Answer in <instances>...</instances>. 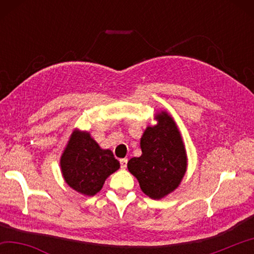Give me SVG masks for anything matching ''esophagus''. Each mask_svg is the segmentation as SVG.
<instances>
[{
  "label": "esophagus",
  "instance_id": "obj_1",
  "mask_svg": "<svg viewBox=\"0 0 254 254\" xmlns=\"http://www.w3.org/2000/svg\"><path fill=\"white\" fill-rule=\"evenodd\" d=\"M120 165H121L122 169H126L127 166V159H121V160H120Z\"/></svg>",
  "mask_w": 254,
  "mask_h": 254
}]
</instances>
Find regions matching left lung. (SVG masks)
Returning <instances> with one entry per match:
<instances>
[{
	"label": "left lung",
	"instance_id": "left-lung-1",
	"mask_svg": "<svg viewBox=\"0 0 254 254\" xmlns=\"http://www.w3.org/2000/svg\"><path fill=\"white\" fill-rule=\"evenodd\" d=\"M157 120V126L147 127L141 137V157L127 162L142 191L153 199L175 190L187 167L186 151L174 120L165 112Z\"/></svg>",
	"mask_w": 254,
	"mask_h": 254
}]
</instances>
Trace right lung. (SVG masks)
I'll use <instances>...</instances> for the list:
<instances>
[{
    "label": "right lung",
    "mask_w": 254,
    "mask_h": 254,
    "mask_svg": "<svg viewBox=\"0 0 254 254\" xmlns=\"http://www.w3.org/2000/svg\"><path fill=\"white\" fill-rule=\"evenodd\" d=\"M66 183L81 194L93 196L105 179L120 168L111 150H103L89 133L75 131L60 160Z\"/></svg>",
    "instance_id": "add662e5"
}]
</instances>
